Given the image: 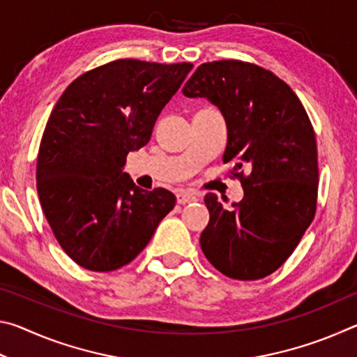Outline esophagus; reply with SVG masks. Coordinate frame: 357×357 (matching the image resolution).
<instances>
[{
	"label": "esophagus",
	"instance_id": "obj_1",
	"mask_svg": "<svg viewBox=\"0 0 357 357\" xmlns=\"http://www.w3.org/2000/svg\"><path fill=\"white\" fill-rule=\"evenodd\" d=\"M176 200L179 204H187V203H193V202H198V197L193 195L190 192H185V190H181L176 193Z\"/></svg>",
	"mask_w": 357,
	"mask_h": 357
}]
</instances>
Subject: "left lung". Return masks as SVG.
<instances>
[{
    "mask_svg": "<svg viewBox=\"0 0 357 357\" xmlns=\"http://www.w3.org/2000/svg\"><path fill=\"white\" fill-rule=\"evenodd\" d=\"M183 94L220 108L228 128L222 160L234 162L229 173L244 189L231 211L215 193L204 197L202 250L229 279H263L287 261L317 213L318 149L309 114L285 82L239 59L198 66Z\"/></svg>",
    "mask_w": 357,
    "mask_h": 357,
    "instance_id": "1",
    "label": "left lung"
}]
</instances>
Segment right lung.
I'll list each match as a JSON object with an SVG mask.
<instances>
[{"instance_id":"1","label":"right lung","mask_w":357,"mask_h":357,"mask_svg":"<svg viewBox=\"0 0 357 357\" xmlns=\"http://www.w3.org/2000/svg\"><path fill=\"white\" fill-rule=\"evenodd\" d=\"M192 68L116 59L77 77L53 107L36 185L58 244L82 268L108 273L129 264L174 208L170 190H143L123 167L149 142Z\"/></svg>"}]
</instances>
